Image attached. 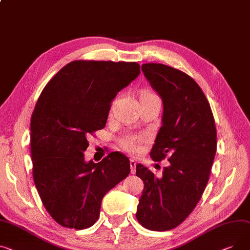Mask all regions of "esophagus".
<instances>
[{
  "label": "esophagus",
  "mask_w": 250,
  "mask_h": 250,
  "mask_svg": "<svg viewBox=\"0 0 250 250\" xmlns=\"http://www.w3.org/2000/svg\"><path fill=\"white\" fill-rule=\"evenodd\" d=\"M129 165H130V172L131 174H135L136 173V166H137V162L135 160H130L129 161Z\"/></svg>",
  "instance_id": "esophagus-1"
}]
</instances>
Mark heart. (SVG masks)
Returning a JSON list of instances; mask_svg holds the SVG:
<instances>
[{
  "label": "heart",
  "instance_id": "1",
  "mask_svg": "<svg viewBox=\"0 0 250 250\" xmlns=\"http://www.w3.org/2000/svg\"><path fill=\"white\" fill-rule=\"evenodd\" d=\"M149 94H153V93L148 91H146L143 93V95H149ZM144 141H145V138L140 135H125L120 140V144L125 149H126V151L131 153H137L141 149V146Z\"/></svg>",
  "mask_w": 250,
  "mask_h": 250
}]
</instances>
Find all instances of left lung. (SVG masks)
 <instances>
[{"instance_id": "1", "label": "left lung", "mask_w": 250, "mask_h": 250, "mask_svg": "<svg viewBox=\"0 0 250 250\" xmlns=\"http://www.w3.org/2000/svg\"><path fill=\"white\" fill-rule=\"evenodd\" d=\"M142 71L163 102L162 126L151 158L170 165L156 177L138 164L144 182L137 219L146 229L167 231L180 225L194 210L206 188L216 154L217 134L210 104L196 81L160 63H146Z\"/></svg>"}]
</instances>
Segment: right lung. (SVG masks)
<instances>
[{
  "label": "right lung",
  "instance_id": "right-lung-1",
  "mask_svg": "<svg viewBox=\"0 0 250 250\" xmlns=\"http://www.w3.org/2000/svg\"><path fill=\"white\" fill-rule=\"evenodd\" d=\"M141 73L137 62L72 61L42 90L31 119L33 178L42 203L61 226L98 219L104 196L130 171L119 152L85 161L87 136L105 126L110 104Z\"/></svg>",
  "mask_w": 250,
  "mask_h": 250
}]
</instances>
